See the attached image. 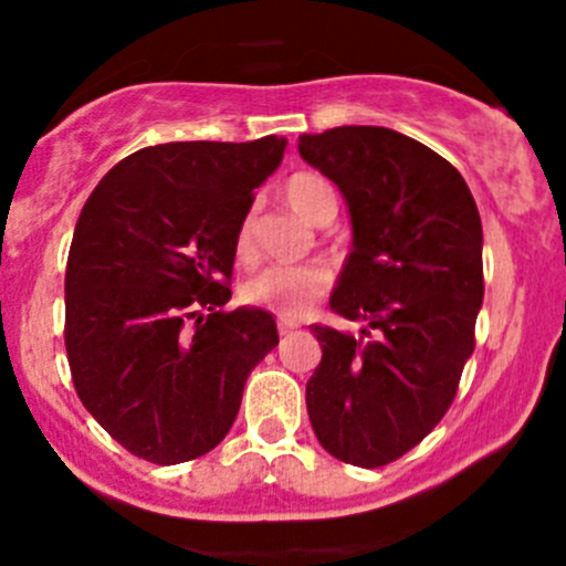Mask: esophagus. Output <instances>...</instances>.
<instances>
[{"instance_id": "obj_1", "label": "esophagus", "mask_w": 566, "mask_h": 566, "mask_svg": "<svg viewBox=\"0 0 566 566\" xmlns=\"http://www.w3.org/2000/svg\"><path fill=\"white\" fill-rule=\"evenodd\" d=\"M295 328H298V323H295V319H279V334L282 336L293 334Z\"/></svg>"}]
</instances>
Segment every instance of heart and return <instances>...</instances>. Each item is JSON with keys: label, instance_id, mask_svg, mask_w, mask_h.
Instances as JSON below:
<instances>
[{"label": "heart", "instance_id": "1", "mask_svg": "<svg viewBox=\"0 0 566 566\" xmlns=\"http://www.w3.org/2000/svg\"><path fill=\"white\" fill-rule=\"evenodd\" d=\"M282 197L312 224H328L336 216L334 186L315 172L290 175L282 186ZM235 254L243 265L254 262L256 256L249 216L238 227ZM328 282V271L323 265H273L243 284V298L282 319H298L323 298Z\"/></svg>", "mask_w": 566, "mask_h": 566}]
</instances>
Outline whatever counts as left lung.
I'll use <instances>...</instances> for the list:
<instances>
[{
  "label": "left lung",
  "mask_w": 566,
  "mask_h": 566,
  "mask_svg": "<svg viewBox=\"0 0 566 566\" xmlns=\"http://www.w3.org/2000/svg\"><path fill=\"white\" fill-rule=\"evenodd\" d=\"M298 153L350 208L331 312L361 323L358 336L312 325L323 347L306 384L312 430L336 460L389 465L447 416L476 345L482 221L458 169L391 128L304 134Z\"/></svg>",
  "instance_id": "1"
}]
</instances>
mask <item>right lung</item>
Returning a JSON list of instances; mask_svg holds the SVG:
<instances>
[{
  "instance_id": "right-lung-1",
  "label": "right lung",
  "mask_w": 566,
  "mask_h": 566,
  "mask_svg": "<svg viewBox=\"0 0 566 566\" xmlns=\"http://www.w3.org/2000/svg\"><path fill=\"white\" fill-rule=\"evenodd\" d=\"M279 136L142 147L95 186L65 271V350L84 408L156 465L219 447L279 345L262 310L224 312L235 235Z\"/></svg>"
}]
</instances>
